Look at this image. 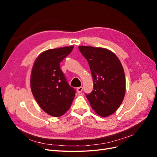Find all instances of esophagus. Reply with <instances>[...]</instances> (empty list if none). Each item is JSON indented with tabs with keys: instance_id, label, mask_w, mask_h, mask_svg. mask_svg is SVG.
I'll use <instances>...</instances> for the list:
<instances>
[{
	"instance_id": "1",
	"label": "esophagus",
	"mask_w": 157,
	"mask_h": 157,
	"mask_svg": "<svg viewBox=\"0 0 157 157\" xmlns=\"http://www.w3.org/2000/svg\"><path fill=\"white\" fill-rule=\"evenodd\" d=\"M82 90H83V88L82 86H80V87H78L77 88V91L78 94H80V93H81L82 92Z\"/></svg>"
}]
</instances>
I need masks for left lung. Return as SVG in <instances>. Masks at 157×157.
<instances>
[{"mask_svg":"<svg viewBox=\"0 0 157 157\" xmlns=\"http://www.w3.org/2000/svg\"><path fill=\"white\" fill-rule=\"evenodd\" d=\"M88 61L94 81L92 92L86 96L93 110L107 117L115 113L124 98L126 78L117 56L103 48L78 46Z\"/></svg>","mask_w":157,"mask_h":157,"instance_id":"obj_1","label":"left lung"}]
</instances>
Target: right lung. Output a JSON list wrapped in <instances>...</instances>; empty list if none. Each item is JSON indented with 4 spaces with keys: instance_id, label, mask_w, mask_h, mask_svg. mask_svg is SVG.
Segmentation results:
<instances>
[{
    "instance_id": "add662e5",
    "label": "right lung",
    "mask_w": 157,
    "mask_h": 157,
    "mask_svg": "<svg viewBox=\"0 0 157 157\" xmlns=\"http://www.w3.org/2000/svg\"><path fill=\"white\" fill-rule=\"evenodd\" d=\"M73 46L46 50L38 56L31 75V88L40 108L49 115L58 117L67 111L75 96V90L67 83L60 62Z\"/></svg>"
}]
</instances>
